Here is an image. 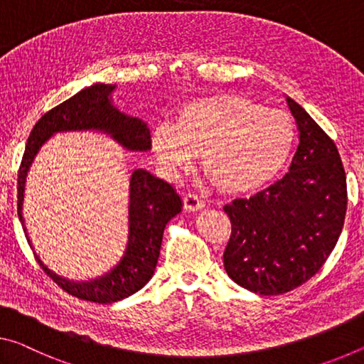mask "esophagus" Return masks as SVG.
<instances>
[{"label":"esophagus","mask_w":364,"mask_h":364,"mask_svg":"<svg viewBox=\"0 0 364 364\" xmlns=\"http://www.w3.org/2000/svg\"><path fill=\"white\" fill-rule=\"evenodd\" d=\"M182 203H183V210L186 211H198L205 206L203 200H201L200 196L195 193H183Z\"/></svg>","instance_id":"obj_1"}]
</instances>
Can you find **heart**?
<instances>
[{"mask_svg":"<svg viewBox=\"0 0 364 364\" xmlns=\"http://www.w3.org/2000/svg\"><path fill=\"white\" fill-rule=\"evenodd\" d=\"M294 136L287 112L237 95H211L182 105L171 127L154 129L151 151L172 176L188 168L192 153H200L201 169L218 188L242 195L281 171Z\"/></svg>","mask_w":364,"mask_h":364,"instance_id":"b5f03b06","label":"heart"}]
</instances>
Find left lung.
Here are the masks:
<instances>
[{
	"mask_svg": "<svg viewBox=\"0 0 364 364\" xmlns=\"http://www.w3.org/2000/svg\"><path fill=\"white\" fill-rule=\"evenodd\" d=\"M300 143L289 172L263 192L224 206L232 224L224 267L240 287L281 295L316 274L341 237L347 177L336 143L287 97Z\"/></svg>",
	"mask_w": 364,
	"mask_h": 364,
	"instance_id": "1",
	"label": "left lung"
}]
</instances>
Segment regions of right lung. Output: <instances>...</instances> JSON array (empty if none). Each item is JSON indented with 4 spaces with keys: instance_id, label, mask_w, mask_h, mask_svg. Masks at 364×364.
Masks as SVG:
<instances>
[{
    "instance_id": "add662e5",
    "label": "right lung",
    "mask_w": 364,
    "mask_h": 364,
    "mask_svg": "<svg viewBox=\"0 0 364 364\" xmlns=\"http://www.w3.org/2000/svg\"><path fill=\"white\" fill-rule=\"evenodd\" d=\"M116 85L95 83L65 100L40 117L28 136L17 177V214L26 232L22 218L23 187L27 171L41 145L58 132L69 130H100L111 135L119 145L132 151L151 148V136L146 124L114 108L111 93ZM127 213L124 219V245L108 266H88L85 272L64 276L48 267L35 253L40 266L59 287L80 300L95 303L119 301L139 291L153 277L156 267L163 232L176 214L182 210V200L176 188L163 178L145 169H135L127 183Z\"/></svg>"
}]
</instances>
